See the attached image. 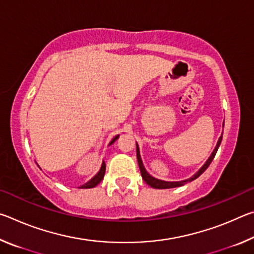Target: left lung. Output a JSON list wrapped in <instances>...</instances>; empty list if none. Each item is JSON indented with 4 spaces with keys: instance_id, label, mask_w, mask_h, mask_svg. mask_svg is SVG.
<instances>
[{
    "instance_id": "1",
    "label": "left lung",
    "mask_w": 254,
    "mask_h": 254,
    "mask_svg": "<svg viewBox=\"0 0 254 254\" xmlns=\"http://www.w3.org/2000/svg\"><path fill=\"white\" fill-rule=\"evenodd\" d=\"M223 126H224V124H223ZM221 142H222V135L220 136V139H218L216 147H215L214 151L212 152V154H210V157L207 159V161L205 162V165L201 167V168L198 171H197V173L194 176H192V177H190L189 179H186V180H182V182H163V180L157 179V178L152 177V176H150L147 173V170H145V168H144L142 160H141L139 147H137V143H136V158H137V163H139V168H140V171H141V176H142V179L149 185V186H151L152 188H156V189H166V188H175V187L184 186L185 184H187L189 182H192L194 179L198 178L199 176L203 174L206 169L208 168V166L210 165V162L213 161L215 154H216V152H217L218 147H220Z\"/></svg>"
}]
</instances>
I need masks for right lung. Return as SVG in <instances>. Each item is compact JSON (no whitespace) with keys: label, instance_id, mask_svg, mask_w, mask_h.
<instances>
[{"label":"right lung","instance_id":"obj_1","mask_svg":"<svg viewBox=\"0 0 254 254\" xmlns=\"http://www.w3.org/2000/svg\"><path fill=\"white\" fill-rule=\"evenodd\" d=\"M118 137H119V135L114 136L113 139H112L111 142H110V145H111L112 143H114V142H115V140H117ZM105 169H106L105 162L103 161V162H102V166H101V169H100V171H98V173H97L95 176H94V177H93L91 180H89V182H87V183H86L85 185H83V186H80L79 188H93V187L97 186V185L102 182V179L104 178Z\"/></svg>","mask_w":254,"mask_h":254}]
</instances>
